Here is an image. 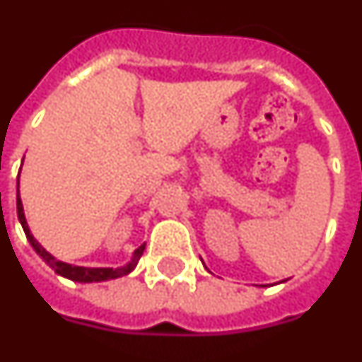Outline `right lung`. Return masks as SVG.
I'll return each mask as SVG.
<instances>
[{
    "mask_svg": "<svg viewBox=\"0 0 362 362\" xmlns=\"http://www.w3.org/2000/svg\"><path fill=\"white\" fill-rule=\"evenodd\" d=\"M18 184H20V175H18ZM16 208H18V218H20L21 228H23V232H25L27 239H29L31 247L36 250V254H38V256H40L42 259H44L45 263H47V265H49L54 272H57V274L64 276V278H68V279H73V281L92 284V281H106V279H114V278H119V276L129 274V272H132V270L136 269L139 257H141V254H144V250H145V245H141V247L134 252V256H132L130 263H127L124 267H119V269H88V267L69 265V263H64V261L54 259L49 252L45 250V248H42L40 243L33 238L31 230H29V226H27L25 215H23V206H21L20 191H18V197H16Z\"/></svg>",
    "mask_w": 362,
    "mask_h": 362,
    "instance_id": "add662e5",
    "label": "right lung"
}]
</instances>
